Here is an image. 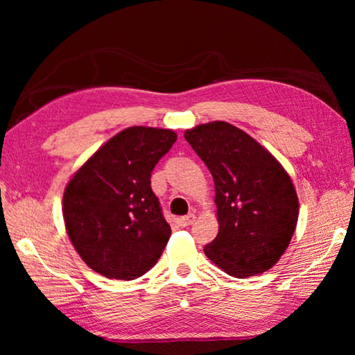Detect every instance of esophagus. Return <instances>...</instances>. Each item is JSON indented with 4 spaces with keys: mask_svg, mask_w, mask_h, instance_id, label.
I'll return each instance as SVG.
<instances>
[{
    "mask_svg": "<svg viewBox=\"0 0 355 355\" xmlns=\"http://www.w3.org/2000/svg\"><path fill=\"white\" fill-rule=\"evenodd\" d=\"M196 220V214H188V216H183V218H180V225L182 227H188V225H191L192 222Z\"/></svg>",
    "mask_w": 355,
    "mask_h": 355,
    "instance_id": "1",
    "label": "esophagus"
}]
</instances>
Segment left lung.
I'll list each match as a JSON object with an SVG mask.
<instances>
[{
	"instance_id": "left-lung-1",
	"label": "left lung",
	"mask_w": 355,
	"mask_h": 355,
	"mask_svg": "<svg viewBox=\"0 0 355 355\" xmlns=\"http://www.w3.org/2000/svg\"><path fill=\"white\" fill-rule=\"evenodd\" d=\"M184 139L214 180L219 233L205 255L236 279L272 268L296 230L299 202L274 156L227 122L186 130Z\"/></svg>"
}]
</instances>
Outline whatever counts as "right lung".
I'll list each match as a JSON object with an SVG mask.
<instances>
[{"label":"right lung","mask_w":355,"mask_h":355,"mask_svg":"<svg viewBox=\"0 0 355 355\" xmlns=\"http://www.w3.org/2000/svg\"><path fill=\"white\" fill-rule=\"evenodd\" d=\"M172 130L131 127L111 137L70 180L62 213L83 261L107 279L146 274L171 238L152 171L169 152Z\"/></svg>","instance_id":"right-lung-1"}]
</instances>
